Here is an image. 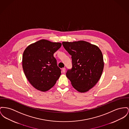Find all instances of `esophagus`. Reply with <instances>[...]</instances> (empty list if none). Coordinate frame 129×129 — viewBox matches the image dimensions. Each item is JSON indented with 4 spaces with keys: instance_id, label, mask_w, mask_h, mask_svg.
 Segmentation results:
<instances>
[{
    "instance_id": "obj_1",
    "label": "esophagus",
    "mask_w": 129,
    "mask_h": 129,
    "mask_svg": "<svg viewBox=\"0 0 129 129\" xmlns=\"http://www.w3.org/2000/svg\"><path fill=\"white\" fill-rule=\"evenodd\" d=\"M62 71L63 73H64L66 72V69L65 68L62 69Z\"/></svg>"
}]
</instances>
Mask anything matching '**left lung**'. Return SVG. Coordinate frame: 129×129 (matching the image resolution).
<instances>
[{
	"label": "left lung",
	"instance_id": "1",
	"mask_svg": "<svg viewBox=\"0 0 129 129\" xmlns=\"http://www.w3.org/2000/svg\"><path fill=\"white\" fill-rule=\"evenodd\" d=\"M62 45L72 55V68L66 76L73 87L80 92H85L99 81L104 68L103 54L97 46L80 40L63 42Z\"/></svg>",
	"mask_w": 129,
	"mask_h": 129
}]
</instances>
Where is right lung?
I'll use <instances>...</instances> for the list:
<instances>
[{"instance_id":"right-lung-1","label":"right lung","mask_w":129,"mask_h":129,"mask_svg":"<svg viewBox=\"0 0 129 129\" xmlns=\"http://www.w3.org/2000/svg\"><path fill=\"white\" fill-rule=\"evenodd\" d=\"M59 42L41 39L28 46L22 56L25 75L36 89L46 91L52 88L59 78L60 69L53 53L61 46Z\"/></svg>"}]
</instances>
